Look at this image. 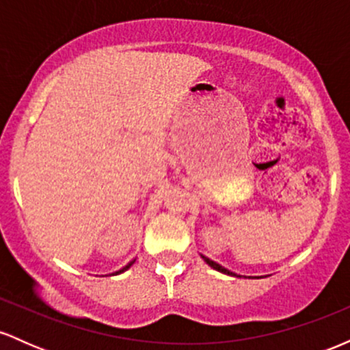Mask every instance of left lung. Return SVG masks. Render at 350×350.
<instances>
[{
  "instance_id": "obj_1",
  "label": "left lung",
  "mask_w": 350,
  "mask_h": 350,
  "mask_svg": "<svg viewBox=\"0 0 350 350\" xmlns=\"http://www.w3.org/2000/svg\"><path fill=\"white\" fill-rule=\"evenodd\" d=\"M202 258H204V262H206L208 267H212L214 268V270H217V271H220V273H226V275H230V276H239V275H235V273H232V271H228L227 268H224V267H220L219 263H215V262H212L211 258H207V256H204L202 255ZM256 278H262V276H256Z\"/></svg>"
}]
</instances>
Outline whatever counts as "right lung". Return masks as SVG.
Returning a JSON list of instances; mask_svg holds the SVG:
<instances>
[{"instance_id":"add662e5","label":"right lung","mask_w":350,"mask_h":350,"mask_svg":"<svg viewBox=\"0 0 350 350\" xmlns=\"http://www.w3.org/2000/svg\"><path fill=\"white\" fill-rule=\"evenodd\" d=\"M135 263V260H133V262H130V263H128L126 265V267H123L122 268V270H118V271H115V273H111V275H120V273H123V271H126L128 270V268H130L131 267V265H133Z\"/></svg>"}]
</instances>
